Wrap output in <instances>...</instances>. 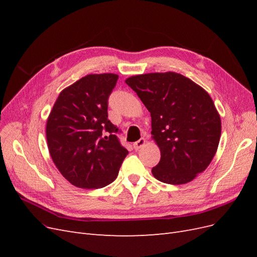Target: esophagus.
I'll list each match as a JSON object with an SVG mask.
<instances>
[{
    "instance_id": "1",
    "label": "esophagus",
    "mask_w": 257,
    "mask_h": 257,
    "mask_svg": "<svg viewBox=\"0 0 257 257\" xmlns=\"http://www.w3.org/2000/svg\"><path fill=\"white\" fill-rule=\"evenodd\" d=\"M146 145V139L145 138H141L139 141H137L136 143H134V149L135 150H139L142 147H144Z\"/></svg>"
}]
</instances>
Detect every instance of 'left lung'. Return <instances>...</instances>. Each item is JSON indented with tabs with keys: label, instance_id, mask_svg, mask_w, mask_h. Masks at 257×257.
<instances>
[{
	"label": "left lung",
	"instance_id": "8db88e82",
	"mask_svg": "<svg viewBox=\"0 0 257 257\" xmlns=\"http://www.w3.org/2000/svg\"><path fill=\"white\" fill-rule=\"evenodd\" d=\"M125 82L151 113V135L161 151L152 175L161 182H191L211 163L221 118L209 93L174 72L128 77Z\"/></svg>",
	"mask_w": 257,
	"mask_h": 257
}]
</instances>
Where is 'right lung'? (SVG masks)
Wrapping results in <instances>:
<instances>
[{"instance_id": "right-lung-1", "label": "right lung", "mask_w": 257, "mask_h": 257, "mask_svg": "<svg viewBox=\"0 0 257 257\" xmlns=\"http://www.w3.org/2000/svg\"><path fill=\"white\" fill-rule=\"evenodd\" d=\"M115 74H90L63 89L47 119L50 157L61 175L78 188L100 189L119 174L128 151L108 120Z\"/></svg>"}]
</instances>
